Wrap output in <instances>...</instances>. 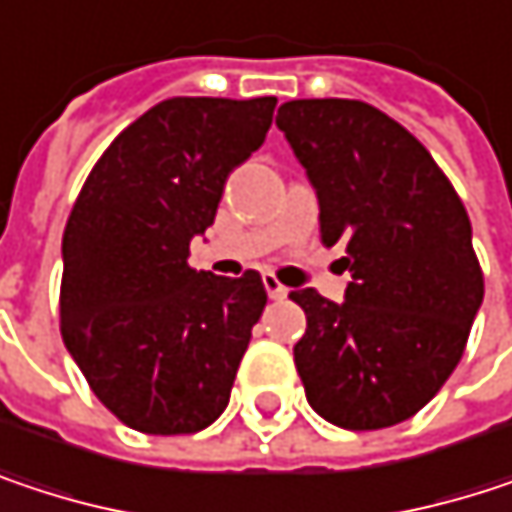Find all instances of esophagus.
<instances>
[{
	"label": "esophagus",
	"mask_w": 512,
	"mask_h": 512,
	"mask_svg": "<svg viewBox=\"0 0 512 512\" xmlns=\"http://www.w3.org/2000/svg\"><path fill=\"white\" fill-rule=\"evenodd\" d=\"M263 287H266V293H269V299H284L287 296V287L275 278V275H263Z\"/></svg>",
	"instance_id": "obj_1"
}]
</instances>
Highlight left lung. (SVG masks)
<instances>
[{
    "instance_id": "8db88e82",
    "label": "left lung",
    "mask_w": 512,
    "mask_h": 512,
    "mask_svg": "<svg viewBox=\"0 0 512 512\" xmlns=\"http://www.w3.org/2000/svg\"><path fill=\"white\" fill-rule=\"evenodd\" d=\"M275 124L353 275L344 302L290 293L308 320L293 347L305 397L344 430L400 424L454 373L483 302L468 213L430 151L361 100H290Z\"/></svg>"
}]
</instances>
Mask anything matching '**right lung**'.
<instances>
[{"instance_id":"obj_1","label":"right lung","mask_w":512,"mask_h":512,"mask_svg":"<svg viewBox=\"0 0 512 512\" xmlns=\"http://www.w3.org/2000/svg\"><path fill=\"white\" fill-rule=\"evenodd\" d=\"M275 103H156L97 159L70 210L61 338L97 400L139 433H198L231 400L266 290L255 269L222 278L186 257L228 174L263 145Z\"/></svg>"}]
</instances>
